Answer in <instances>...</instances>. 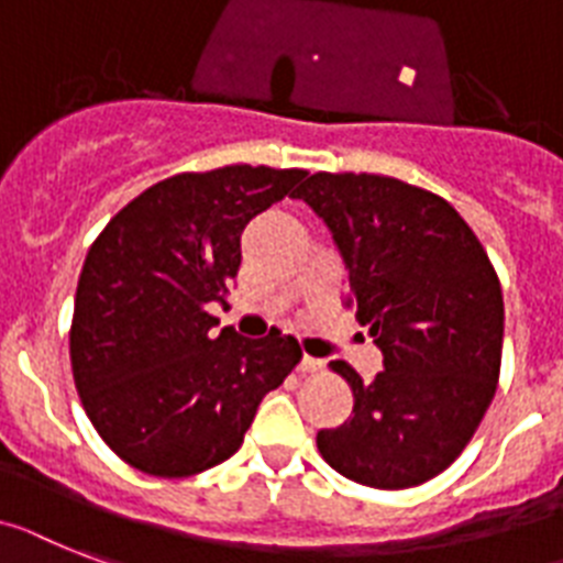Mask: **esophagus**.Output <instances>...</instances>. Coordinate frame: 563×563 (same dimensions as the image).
<instances>
[{"mask_svg":"<svg viewBox=\"0 0 563 563\" xmlns=\"http://www.w3.org/2000/svg\"><path fill=\"white\" fill-rule=\"evenodd\" d=\"M297 369L303 372V375H311V372L323 369V361H320V357H309V354H303L300 363H297Z\"/></svg>","mask_w":563,"mask_h":563,"instance_id":"obj_1","label":"esophagus"}]
</instances>
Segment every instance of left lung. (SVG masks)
I'll return each instance as SVG.
<instances>
[{"label":"left lung","instance_id":"8db88e82","mask_svg":"<svg viewBox=\"0 0 563 563\" xmlns=\"http://www.w3.org/2000/svg\"><path fill=\"white\" fill-rule=\"evenodd\" d=\"M332 231L361 325L384 354L352 386V418L320 429L325 464L375 489H406L455 461L493 404L504 297L484 245L450 202L377 174H311L297 188Z\"/></svg>","mask_w":563,"mask_h":563}]
</instances>
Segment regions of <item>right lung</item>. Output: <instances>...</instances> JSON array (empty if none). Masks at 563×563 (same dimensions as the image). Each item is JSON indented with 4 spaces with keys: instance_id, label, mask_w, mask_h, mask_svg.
Masks as SVG:
<instances>
[{
    "instance_id": "add662e5",
    "label": "right lung",
    "mask_w": 563,
    "mask_h": 563,
    "mask_svg": "<svg viewBox=\"0 0 563 563\" xmlns=\"http://www.w3.org/2000/svg\"><path fill=\"white\" fill-rule=\"evenodd\" d=\"M306 177L225 165L131 200L79 274L70 369L99 438L134 470L186 478L243 443L260 400L300 361L291 334L240 338L209 314L240 268V234Z\"/></svg>"
}]
</instances>
